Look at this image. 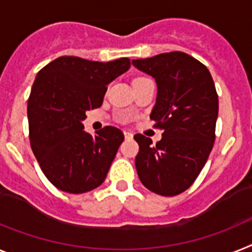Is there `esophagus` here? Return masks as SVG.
Here are the masks:
<instances>
[{"label": "esophagus", "instance_id": "34e87169", "mask_svg": "<svg viewBox=\"0 0 252 252\" xmlns=\"http://www.w3.org/2000/svg\"><path fill=\"white\" fill-rule=\"evenodd\" d=\"M124 136H126V139H130V138H133V133L128 132V130H124Z\"/></svg>", "mask_w": 252, "mask_h": 252}]
</instances>
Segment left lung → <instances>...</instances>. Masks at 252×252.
<instances>
[{
    "instance_id": "1",
    "label": "left lung",
    "mask_w": 252,
    "mask_h": 252,
    "mask_svg": "<svg viewBox=\"0 0 252 252\" xmlns=\"http://www.w3.org/2000/svg\"><path fill=\"white\" fill-rule=\"evenodd\" d=\"M132 64L155 78L156 103L150 119L162 138L136 134V168L142 185L161 196H175L192 186L208 161L215 141L218 94L208 67L185 52H166Z\"/></svg>"
}]
</instances>
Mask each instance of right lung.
Returning <instances> with one entry per match:
<instances>
[{"label": "right lung", "mask_w": 252, "mask_h": 252, "mask_svg": "<svg viewBox=\"0 0 252 252\" xmlns=\"http://www.w3.org/2000/svg\"><path fill=\"white\" fill-rule=\"evenodd\" d=\"M129 67L126 58L61 56L38 71L28 100L29 139L42 172L61 191L84 193L106 178L124 134L107 126L92 136L82 122L102 105L107 84Z\"/></svg>", "instance_id": "obj_1"}]
</instances>
